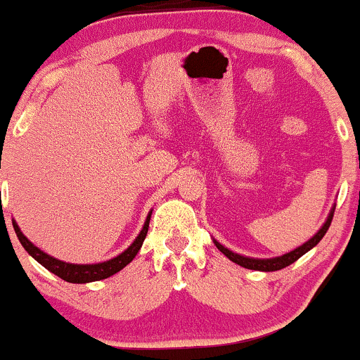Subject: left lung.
I'll use <instances>...</instances> for the list:
<instances>
[{"instance_id": "1", "label": "left lung", "mask_w": 360, "mask_h": 360, "mask_svg": "<svg viewBox=\"0 0 360 360\" xmlns=\"http://www.w3.org/2000/svg\"><path fill=\"white\" fill-rule=\"evenodd\" d=\"M333 212H335V208H333L332 212H330L328 218H326V221H325V225L321 226L320 230H318V233L315 235V237L309 238V240H308L307 243H303V245L298 247V249H295L292 252H289V254H284V255H281V257H276V259H250V257H243V255L233 254L232 250L225 249V247L220 245V243H218V242H214V243H217L218 250H220L221 254H225L226 257L232 260V262L238 264V266H242V267H245V269H252V271H266V272L279 271V269H284V267L289 266V264L296 262V260H298V259L301 257V255H304L308 250H311L313 247H315L316 243L320 242L321 238L325 237L326 230H328L330 223H332Z\"/></svg>"}]
</instances>
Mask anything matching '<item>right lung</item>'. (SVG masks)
<instances>
[{"instance_id":"right-lung-1","label":"right lung","mask_w":360,"mask_h":360,"mask_svg":"<svg viewBox=\"0 0 360 360\" xmlns=\"http://www.w3.org/2000/svg\"><path fill=\"white\" fill-rule=\"evenodd\" d=\"M152 213V212H150ZM150 213H148L146 225H143L142 232L139 233V237L135 238L134 243L125 252L117 255L115 259L106 260V262H100V264H68V262H62V260H57L47 255L45 252H42L40 249L28 240L25 235L20 232L18 225L13 221V229L16 237L22 245L25 247V250L34 257L37 262L42 264L45 269H49L52 274L59 276L60 279L68 281V283H76V284H84V283H93V281H101L110 278V276L117 274L118 271H122L127 264H130L134 260L135 255L139 254L140 247H142L143 240H146L147 232H148V221H150Z\"/></svg>"}]
</instances>
